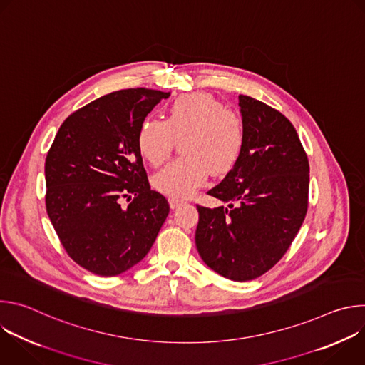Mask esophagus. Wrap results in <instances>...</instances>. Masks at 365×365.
<instances>
[{"label":"esophagus","instance_id":"esophagus-1","mask_svg":"<svg viewBox=\"0 0 365 365\" xmlns=\"http://www.w3.org/2000/svg\"><path fill=\"white\" fill-rule=\"evenodd\" d=\"M182 203H183V200L179 199V197H170L169 199V205H170L172 210H175V207H179Z\"/></svg>","mask_w":365,"mask_h":365}]
</instances>
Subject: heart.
Masks as SVG:
<instances>
[{
  "instance_id": "1",
  "label": "heart",
  "mask_w": 365,
  "mask_h": 365,
  "mask_svg": "<svg viewBox=\"0 0 365 365\" xmlns=\"http://www.w3.org/2000/svg\"><path fill=\"white\" fill-rule=\"evenodd\" d=\"M182 137L180 151L185 155L153 178V186L172 197L192 195L211 170L218 176L231 172L241 158L245 140L240 115L205 92L176 98L165 121L144 120L137 144L150 165L160 166L169 159L176 138Z\"/></svg>"
}]
</instances>
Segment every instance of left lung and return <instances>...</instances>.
Segmentation results:
<instances>
[{
	"mask_svg": "<svg viewBox=\"0 0 365 365\" xmlns=\"http://www.w3.org/2000/svg\"><path fill=\"white\" fill-rule=\"evenodd\" d=\"M238 101L245 134L241 158L207 192L228 206L197 205L195 242L207 267L247 282L269 272L299 232L307 211L309 162L283 114L251 96Z\"/></svg>",
	"mask_w": 365,
	"mask_h": 365,
	"instance_id": "left-lung-1",
	"label": "left lung"
}]
</instances>
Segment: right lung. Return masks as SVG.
I'll return each instance as SVG.
<instances>
[{"instance_id":"right-lung-1","label":"right lung","mask_w":365,"mask_h":365,"mask_svg":"<svg viewBox=\"0 0 365 365\" xmlns=\"http://www.w3.org/2000/svg\"><path fill=\"white\" fill-rule=\"evenodd\" d=\"M170 92L121 89L61 125L44 165L46 210L69 257L98 276H118L147 255L169 215L150 189L137 134ZM127 197L132 202L123 207Z\"/></svg>"}]
</instances>
